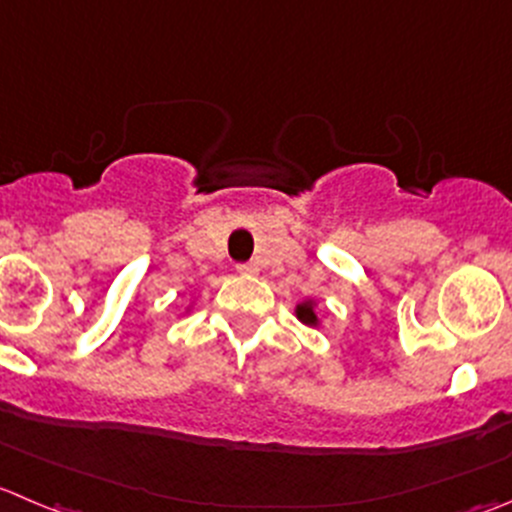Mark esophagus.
I'll return each instance as SVG.
<instances>
[{
	"label": "esophagus",
	"instance_id": "obj_1",
	"mask_svg": "<svg viewBox=\"0 0 512 512\" xmlns=\"http://www.w3.org/2000/svg\"><path fill=\"white\" fill-rule=\"evenodd\" d=\"M237 272H240V275L252 277V275H257V272H260V267H257L255 262H245V265H237Z\"/></svg>",
	"mask_w": 512,
	"mask_h": 512
}]
</instances>
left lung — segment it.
Listing matches in <instances>:
<instances>
[{
  "instance_id": "8db88e82",
  "label": "left lung",
  "mask_w": 512,
  "mask_h": 512,
  "mask_svg": "<svg viewBox=\"0 0 512 512\" xmlns=\"http://www.w3.org/2000/svg\"><path fill=\"white\" fill-rule=\"evenodd\" d=\"M295 317L305 327H315V330L322 325L320 317H317V302L315 300H302L300 305L295 307Z\"/></svg>"
}]
</instances>
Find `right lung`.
<instances>
[{"label":"right lung","mask_w":512,"mask_h":512,"mask_svg":"<svg viewBox=\"0 0 512 512\" xmlns=\"http://www.w3.org/2000/svg\"><path fill=\"white\" fill-rule=\"evenodd\" d=\"M192 310V302H190V307H187V312H190Z\"/></svg>","instance_id":"1"}]
</instances>
